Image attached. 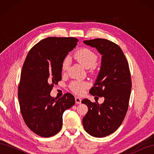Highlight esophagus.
Returning <instances> with one entry per match:
<instances>
[{"instance_id": "34e87169", "label": "esophagus", "mask_w": 154, "mask_h": 154, "mask_svg": "<svg viewBox=\"0 0 154 154\" xmlns=\"http://www.w3.org/2000/svg\"><path fill=\"white\" fill-rule=\"evenodd\" d=\"M81 101L82 100L80 98V97H75V101H76V103L77 104H80L81 103Z\"/></svg>"}]
</instances>
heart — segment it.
<instances>
[{
  "mask_svg": "<svg viewBox=\"0 0 154 154\" xmlns=\"http://www.w3.org/2000/svg\"><path fill=\"white\" fill-rule=\"evenodd\" d=\"M74 57L86 69H89L94 66L97 60L96 54L88 48H82L79 49L74 53ZM70 63H71V60L69 57H66L64 59L62 65V70L63 72H66L68 69ZM88 86V84L86 82L74 81L70 85V88L75 94L80 95L83 94Z\"/></svg>",
  "mask_w": 154,
  "mask_h": 154,
  "instance_id": "heart-1",
  "label": "heart"
}]
</instances>
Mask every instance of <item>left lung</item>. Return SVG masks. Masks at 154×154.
Returning <instances> with one entry per match:
<instances>
[{
  "mask_svg": "<svg viewBox=\"0 0 154 154\" xmlns=\"http://www.w3.org/2000/svg\"><path fill=\"white\" fill-rule=\"evenodd\" d=\"M83 43L95 48L102 55L100 72L89 93L104 97L105 100L99 104L97 101L83 100L88 112L82 123L91 136L103 137L119 127L127 114L132 88L129 66L122 49L112 42L96 38Z\"/></svg>",
  "mask_w": 154,
  "mask_h": 154,
  "instance_id": "left-lung-1",
  "label": "left lung"
}]
</instances>
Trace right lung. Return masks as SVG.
I'll return each instance as SVG.
<instances>
[{
  "label": "right lung",
  "instance_id": "right-lung-1",
  "mask_svg": "<svg viewBox=\"0 0 154 154\" xmlns=\"http://www.w3.org/2000/svg\"><path fill=\"white\" fill-rule=\"evenodd\" d=\"M78 41L71 37L43 39L31 48L23 65L18 94L21 114L29 128L41 137L59 132L63 112L75 103L70 93L58 100L50 93L62 80V62Z\"/></svg>",
  "mask_w": 154,
  "mask_h": 154
}]
</instances>
